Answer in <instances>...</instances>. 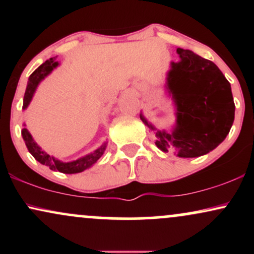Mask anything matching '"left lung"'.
Segmentation results:
<instances>
[{"label":"left lung","instance_id":"1","mask_svg":"<svg viewBox=\"0 0 254 254\" xmlns=\"http://www.w3.org/2000/svg\"><path fill=\"white\" fill-rule=\"evenodd\" d=\"M180 62L172 63L167 87L177 105L173 131H159L141 116L156 136L162 151L180 157L204 155L226 138L234 122L232 88L222 71L211 61L190 50L177 49Z\"/></svg>","mask_w":254,"mask_h":254}]
</instances>
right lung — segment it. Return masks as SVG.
Returning a JSON list of instances; mask_svg holds the SVG:
<instances>
[{
  "instance_id": "1",
  "label": "right lung",
  "mask_w": 254,
  "mask_h": 254,
  "mask_svg": "<svg viewBox=\"0 0 254 254\" xmlns=\"http://www.w3.org/2000/svg\"><path fill=\"white\" fill-rule=\"evenodd\" d=\"M57 65H58V62H56V58L52 57L50 60L45 61V63H43L39 68L36 69V70L32 72L30 78H28L27 88H26V92H25L24 106H22L24 109H26V107L28 106V104H30L38 83H39L40 81L46 76V75L50 74V72L54 70ZM21 135L28 151L33 155V157L37 160V161H39L42 165L48 166V167L52 171L62 172V173H65V174L80 173V172H83L84 170H87V168H89L90 166L94 165L95 162L100 159L101 155L104 154L105 148H106V143H104L100 148H99V149L95 150L94 153L89 154V155L84 157H81V159L76 160V161L61 162L55 159L54 156H50L49 154H46L45 151L40 149V147L33 141V138H32V136L30 135V132H28V130L26 129V127H24V129L21 130Z\"/></svg>"
}]
</instances>
